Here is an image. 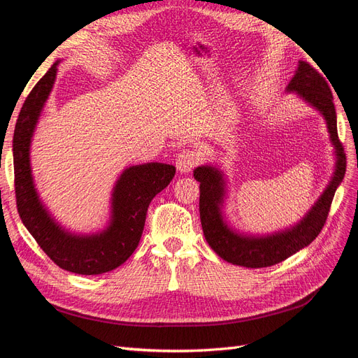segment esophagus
Masks as SVG:
<instances>
[{"label": "esophagus", "instance_id": "1", "mask_svg": "<svg viewBox=\"0 0 358 358\" xmlns=\"http://www.w3.org/2000/svg\"><path fill=\"white\" fill-rule=\"evenodd\" d=\"M200 162V157L194 150H180L176 157V167L180 173H189Z\"/></svg>", "mask_w": 358, "mask_h": 358}]
</instances>
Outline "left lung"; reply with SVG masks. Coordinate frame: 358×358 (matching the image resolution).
Here are the masks:
<instances>
[{
  "label": "left lung",
  "mask_w": 358,
  "mask_h": 358,
  "mask_svg": "<svg viewBox=\"0 0 358 358\" xmlns=\"http://www.w3.org/2000/svg\"><path fill=\"white\" fill-rule=\"evenodd\" d=\"M285 91L297 94L299 99L324 117L334 148V171L320 199L297 224L272 234L255 236L239 233L227 222L222 212L227 199V180L222 170L216 166H200L194 170V178L200 182V220L206 242L222 259L236 266L268 267L308 246L326 224L334 192L345 176L346 157L338 137L336 109L327 80L306 61H299L294 78Z\"/></svg>",
  "instance_id": "left-lung-1"
}]
</instances>
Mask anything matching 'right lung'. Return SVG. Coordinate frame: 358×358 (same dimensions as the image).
Returning a JSON list of instances; mask_svg holds the SVG:
<instances>
[{"instance_id":"1","label":"right lung","mask_w":358,"mask_h":358,"mask_svg":"<svg viewBox=\"0 0 358 358\" xmlns=\"http://www.w3.org/2000/svg\"><path fill=\"white\" fill-rule=\"evenodd\" d=\"M57 61L32 88L20 109L13 136L15 192L20 220L53 263L78 275H101L125 263L143 233L149 203L175 178L176 167L146 162L127 167L117 178L110 218L99 233L78 234L64 229L41 203L32 178L29 149L58 71Z\"/></svg>"}]
</instances>
